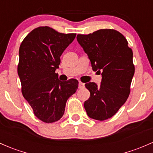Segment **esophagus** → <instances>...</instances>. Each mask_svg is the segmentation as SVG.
Wrapping results in <instances>:
<instances>
[{
	"instance_id": "obj_1",
	"label": "esophagus",
	"mask_w": 153,
	"mask_h": 153,
	"mask_svg": "<svg viewBox=\"0 0 153 153\" xmlns=\"http://www.w3.org/2000/svg\"><path fill=\"white\" fill-rule=\"evenodd\" d=\"M84 88H85V84L79 82V89H82Z\"/></svg>"
}]
</instances>
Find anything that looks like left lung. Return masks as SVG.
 Returning <instances> with one entry per match:
<instances>
[{
  "label": "left lung",
  "mask_w": 153,
  "mask_h": 153,
  "mask_svg": "<svg viewBox=\"0 0 153 153\" xmlns=\"http://www.w3.org/2000/svg\"><path fill=\"white\" fill-rule=\"evenodd\" d=\"M76 39L88 55L93 70L102 75L100 86L85 84L90 96L84 106L90 118L105 120L114 116L129 96L135 71L132 50L123 34L112 29L79 34Z\"/></svg>",
  "instance_id": "8db88e82"
}]
</instances>
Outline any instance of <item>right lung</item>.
<instances>
[{"mask_svg":"<svg viewBox=\"0 0 153 153\" xmlns=\"http://www.w3.org/2000/svg\"><path fill=\"white\" fill-rule=\"evenodd\" d=\"M76 35L39 27L28 33L19 47L17 72L22 95L34 114L44 123L56 122L63 117L67 100L78 88L76 79L61 82L55 73L60 57Z\"/></svg>","mask_w":153,"mask_h":153,"instance_id":"add662e5","label":"right lung"}]
</instances>
